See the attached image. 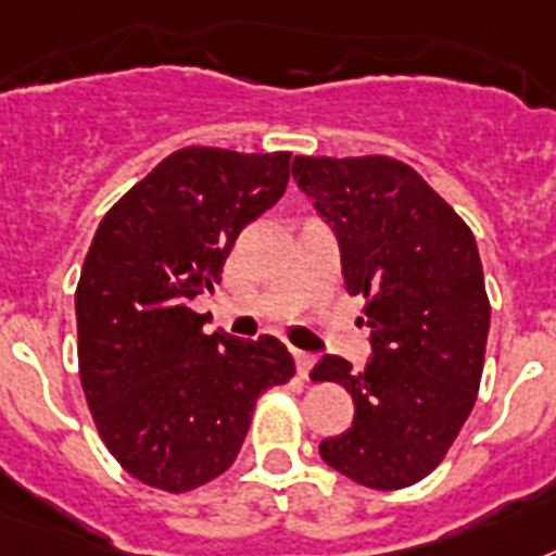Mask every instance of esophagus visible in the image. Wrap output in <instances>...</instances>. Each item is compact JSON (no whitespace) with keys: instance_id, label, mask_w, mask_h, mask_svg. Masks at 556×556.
<instances>
[{"instance_id":"obj_1","label":"esophagus","mask_w":556,"mask_h":556,"mask_svg":"<svg viewBox=\"0 0 556 556\" xmlns=\"http://www.w3.org/2000/svg\"><path fill=\"white\" fill-rule=\"evenodd\" d=\"M292 357H295L298 375H301V378H306V375H309V369H312V364H315V357L306 355V352H301V350H292Z\"/></svg>"}]
</instances>
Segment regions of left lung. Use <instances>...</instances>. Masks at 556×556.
<instances>
[{
	"label": "left lung",
	"instance_id": "8db88e82",
	"mask_svg": "<svg viewBox=\"0 0 556 556\" xmlns=\"http://www.w3.org/2000/svg\"><path fill=\"white\" fill-rule=\"evenodd\" d=\"M298 187L332 222L350 295H364L371 361L320 357L315 383L352 394L355 420L320 443L334 471L397 492L438 469L477 401L489 295L469 224L389 155H295Z\"/></svg>",
	"mask_w": 556,
	"mask_h": 556
}]
</instances>
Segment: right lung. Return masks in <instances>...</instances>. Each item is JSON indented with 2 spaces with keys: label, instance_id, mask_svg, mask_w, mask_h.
<instances>
[{
  "label": "right lung",
  "instance_id": "obj_1",
  "mask_svg": "<svg viewBox=\"0 0 556 556\" xmlns=\"http://www.w3.org/2000/svg\"><path fill=\"white\" fill-rule=\"evenodd\" d=\"M292 153L185 147L124 192L76 287L79 378L116 463L185 494L232 466L267 389L295 375L273 334H206L192 298L222 281L238 232L281 199Z\"/></svg>",
  "mask_w": 556,
  "mask_h": 556
}]
</instances>
